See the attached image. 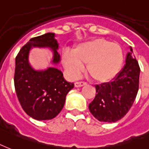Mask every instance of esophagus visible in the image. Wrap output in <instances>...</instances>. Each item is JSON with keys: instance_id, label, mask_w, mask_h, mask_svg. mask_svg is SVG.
<instances>
[{"instance_id": "obj_1", "label": "esophagus", "mask_w": 149, "mask_h": 149, "mask_svg": "<svg viewBox=\"0 0 149 149\" xmlns=\"http://www.w3.org/2000/svg\"><path fill=\"white\" fill-rule=\"evenodd\" d=\"M86 82L84 81H77V82H75V87L77 88H79V87H82V86L85 85Z\"/></svg>"}]
</instances>
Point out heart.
Listing matches in <instances>:
<instances>
[{
	"label": "heart",
	"instance_id": "b5f03b06",
	"mask_svg": "<svg viewBox=\"0 0 149 149\" xmlns=\"http://www.w3.org/2000/svg\"><path fill=\"white\" fill-rule=\"evenodd\" d=\"M62 61L73 77H77L88 64L89 75L100 83L111 81L116 77L124 62V54L118 44L104 38H96L78 45L73 52L65 51Z\"/></svg>",
	"mask_w": 149,
	"mask_h": 149
}]
</instances>
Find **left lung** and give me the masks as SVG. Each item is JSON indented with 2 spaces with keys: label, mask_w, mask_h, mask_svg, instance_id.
<instances>
[{
  "label": "left lung",
  "mask_w": 149,
  "mask_h": 149,
  "mask_svg": "<svg viewBox=\"0 0 149 149\" xmlns=\"http://www.w3.org/2000/svg\"><path fill=\"white\" fill-rule=\"evenodd\" d=\"M140 71L138 62L130 47L125 66L114 80L95 86L96 95L88 107L96 119L115 122L127 114L137 95Z\"/></svg>",
  "instance_id": "left-lung-1"
}]
</instances>
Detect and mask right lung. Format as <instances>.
Listing matches in <instances>:
<instances>
[{
  "mask_svg": "<svg viewBox=\"0 0 149 149\" xmlns=\"http://www.w3.org/2000/svg\"><path fill=\"white\" fill-rule=\"evenodd\" d=\"M49 47L54 52L53 63L60 61L58 43L54 33H47L30 39L16 58L14 84L22 108L36 120L52 119L62 110L66 95L74 84L65 80L63 73L55 68L35 71L28 62L31 47Z\"/></svg>",
  "mask_w": 149,
  "mask_h": 149,
  "instance_id": "1",
  "label": "right lung"
}]
</instances>
